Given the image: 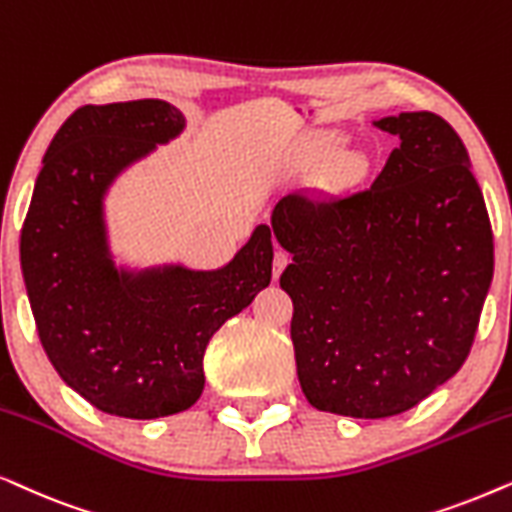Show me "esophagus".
I'll return each mask as SVG.
<instances>
[{"label":"esophagus","instance_id":"obj_1","mask_svg":"<svg viewBox=\"0 0 512 512\" xmlns=\"http://www.w3.org/2000/svg\"><path fill=\"white\" fill-rule=\"evenodd\" d=\"M288 262H290V257H288V252L285 250H281L278 248L276 250V255H274V278H278L283 274V269L288 267Z\"/></svg>","mask_w":512,"mask_h":512}]
</instances>
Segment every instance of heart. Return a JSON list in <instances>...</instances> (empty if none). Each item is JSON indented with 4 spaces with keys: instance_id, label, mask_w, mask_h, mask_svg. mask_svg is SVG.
Returning <instances> with one entry per match:
<instances>
[{
    "instance_id": "obj_1",
    "label": "heart",
    "mask_w": 512,
    "mask_h": 512,
    "mask_svg": "<svg viewBox=\"0 0 512 512\" xmlns=\"http://www.w3.org/2000/svg\"><path fill=\"white\" fill-rule=\"evenodd\" d=\"M346 145V135L335 128L313 133L311 138V159L325 163L323 185L327 192H342L360 182L370 168V161L363 152L356 149H342Z\"/></svg>"
}]
</instances>
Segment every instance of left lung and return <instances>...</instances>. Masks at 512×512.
Returning <instances> with one entry per match:
<instances>
[{
	"label": "left lung",
	"instance_id": "8db88e82",
	"mask_svg": "<svg viewBox=\"0 0 512 512\" xmlns=\"http://www.w3.org/2000/svg\"><path fill=\"white\" fill-rule=\"evenodd\" d=\"M398 138L370 189L335 203L285 196L271 213L292 255L297 377L316 410L407 412L452 379L494 276V238L466 147L433 112L372 121Z\"/></svg>",
	"mask_w": 512,
	"mask_h": 512
}]
</instances>
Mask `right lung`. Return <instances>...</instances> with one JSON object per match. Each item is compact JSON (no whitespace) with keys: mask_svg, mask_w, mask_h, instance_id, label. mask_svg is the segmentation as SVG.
I'll list each match as a JSON object with an SVG mask.
<instances>
[{"mask_svg":"<svg viewBox=\"0 0 512 512\" xmlns=\"http://www.w3.org/2000/svg\"><path fill=\"white\" fill-rule=\"evenodd\" d=\"M163 100L84 105L44 154L20 231V267L39 339L60 379L100 412L159 419L201 398L210 337L271 281L269 224L220 269L126 267L109 248L117 177L185 131Z\"/></svg>","mask_w":512,"mask_h":512,"instance_id":"add662e5","label":"right lung"}]
</instances>
